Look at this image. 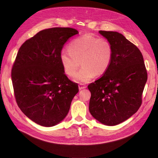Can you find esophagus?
I'll use <instances>...</instances> for the list:
<instances>
[{
  "label": "esophagus",
  "instance_id": "obj_1",
  "mask_svg": "<svg viewBox=\"0 0 158 158\" xmlns=\"http://www.w3.org/2000/svg\"><path fill=\"white\" fill-rule=\"evenodd\" d=\"M78 88H79L80 90H81V89H83L86 88V86L84 84H80L78 85Z\"/></svg>",
  "mask_w": 158,
  "mask_h": 158
}]
</instances>
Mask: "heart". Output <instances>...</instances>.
Returning <instances> with one entry per match:
<instances>
[{"label": "heart", "instance_id": "obj_1", "mask_svg": "<svg viewBox=\"0 0 158 158\" xmlns=\"http://www.w3.org/2000/svg\"><path fill=\"white\" fill-rule=\"evenodd\" d=\"M68 50L60 53L59 60L64 73L70 77L76 74L81 62L82 67L74 78L78 83H87L95 75H104L112 61L113 48L110 42L91 34L74 39L68 46Z\"/></svg>", "mask_w": 158, "mask_h": 158}]
</instances>
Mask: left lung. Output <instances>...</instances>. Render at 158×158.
Here are the masks:
<instances>
[{"mask_svg": "<svg viewBox=\"0 0 158 158\" xmlns=\"http://www.w3.org/2000/svg\"><path fill=\"white\" fill-rule=\"evenodd\" d=\"M99 32L110 42L113 57L107 72L88 86L91 92L89 110L100 123L113 126L139 110L147 72L140 51L123 35L115 31Z\"/></svg>", "mask_w": 158, "mask_h": 158, "instance_id": "obj_1", "label": "left lung"}]
</instances>
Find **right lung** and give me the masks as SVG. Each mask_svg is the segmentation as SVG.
Instances as JSON below:
<instances>
[{
	"instance_id": "obj_1",
	"label": "right lung",
	"mask_w": 158,
	"mask_h": 158,
	"mask_svg": "<svg viewBox=\"0 0 158 158\" xmlns=\"http://www.w3.org/2000/svg\"><path fill=\"white\" fill-rule=\"evenodd\" d=\"M78 31L69 27L42 30L19 48L12 69L16 102L32 121L52 127L67 116L78 84L69 80L59 60L64 44Z\"/></svg>"
}]
</instances>
